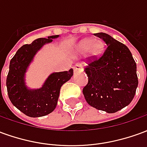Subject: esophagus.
<instances>
[{
	"mask_svg": "<svg viewBox=\"0 0 147 147\" xmlns=\"http://www.w3.org/2000/svg\"><path fill=\"white\" fill-rule=\"evenodd\" d=\"M83 70V66L81 64H76L74 66V71L77 72V71H81Z\"/></svg>",
	"mask_w": 147,
	"mask_h": 147,
	"instance_id": "1",
	"label": "esophagus"
}]
</instances>
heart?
<instances>
[{
	"instance_id": "heart-1",
	"label": "heart",
	"mask_w": 147,
	"mask_h": 147,
	"mask_svg": "<svg viewBox=\"0 0 147 147\" xmlns=\"http://www.w3.org/2000/svg\"><path fill=\"white\" fill-rule=\"evenodd\" d=\"M104 49V44L102 41H94L93 39L89 38L85 40L80 45L79 51L81 53H89L92 56H98L102 53Z\"/></svg>"
}]
</instances>
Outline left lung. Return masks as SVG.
Listing matches in <instances>:
<instances>
[{
	"label": "left lung",
	"mask_w": 147,
	"mask_h": 147,
	"mask_svg": "<svg viewBox=\"0 0 147 147\" xmlns=\"http://www.w3.org/2000/svg\"><path fill=\"white\" fill-rule=\"evenodd\" d=\"M107 45L101 57L84 71L88 83L83 90L86 102L98 110L113 113L131 102L138 86L136 64L129 49L108 34H95Z\"/></svg>",
	"instance_id": "obj_1"
}]
</instances>
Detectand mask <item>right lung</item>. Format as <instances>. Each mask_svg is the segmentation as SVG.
<instances>
[{
	"instance_id": "add662e5",
	"label": "right lung",
	"mask_w": 147,
	"mask_h": 147,
	"mask_svg": "<svg viewBox=\"0 0 147 147\" xmlns=\"http://www.w3.org/2000/svg\"><path fill=\"white\" fill-rule=\"evenodd\" d=\"M60 35L38 38L29 45L18 49L9 64L6 86L8 98L15 107L30 117H40L48 115L57 105L61 86L73 76V69L60 72H53L45 80L42 87L29 88L26 84V73L33 62L37 53L53 39Z\"/></svg>"
}]
</instances>
